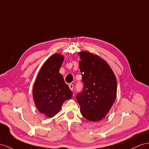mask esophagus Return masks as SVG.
<instances>
[{"instance_id":"1","label":"esophagus","mask_w":149,"mask_h":149,"mask_svg":"<svg viewBox=\"0 0 149 149\" xmlns=\"http://www.w3.org/2000/svg\"><path fill=\"white\" fill-rule=\"evenodd\" d=\"M69 87H70V90L72 91V90H73V88H74V85L72 84H70V85H69Z\"/></svg>"}]
</instances>
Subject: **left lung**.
<instances>
[{
	"instance_id": "left-lung-1",
	"label": "left lung",
	"mask_w": 149,
	"mask_h": 149,
	"mask_svg": "<svg viewBox=\"0 0 149 149\" xmlns=\"http://www.w3.org/2000/svg\"><path fill=\"white\" fill-rule=\"evenodd\" d=\"M79 70L84 84L77 93L82 116L92 121H100L110 111L117 92L116 78L106 61L99 56L81 51Z\"/></svg>"
}]
</instances>
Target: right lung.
<instances>
[{
	"label": "right lung",
	"mask_w": 149,
	"mask_h": 149,
	"mask_svg": "<svg viewBox=\"0 0 149 149\" xmlns=\"http://www.w3.org/2000/svg\"><path fill=\"white\" fill-rule=\"evenodd\" d=\"M64 56L55 54L50 57L40 70L33 88V97L37 109L52 118L61 109L64 101L70 99L72 93L59 71Z\"/></svg>",
	"instance_id": "obj_1"
}]
</instances>
